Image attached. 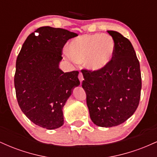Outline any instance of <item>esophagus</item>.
Masks as SVG:
<instances>
[{
  "mask_svg": "<svg viewBox=\"0 0 157 157\" xmlns=\"http://www.w3.org/2000/svg\"><path fill=\"white\" fill-rule=\"evenodd\" d=\"M78 78H79V80H80V83H81V82H82V81L84 80V79H83V75H82V73H80V74H79V75H78Z\"/></svg>",
  "mask_w": 157,
  "mask_h": 157,
  "instance_id": "esophagus-1",
  "label": "esophagus"
}]
</instances>
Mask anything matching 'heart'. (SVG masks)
Returning a JSON list of instances; mask_svg holds the SVG:
<instances>
[{
	"label": "heart",
	"instance_id": "obj_1",
	"mask_svg": "<svg viewBox=\"0 0 157 157\" xmlns=\"http://www.w3.org/2000/svg\"><path fill=\"white\" fill-rule=\"evenodd\" d=\"M115 52L114 40L106 34L80 35L71 40L65 54L70 60L84 63L91 71H98L107 66Z\"/></svg>",
	"mask_w": 157,
	"mask_h": 157
}]
</instances>
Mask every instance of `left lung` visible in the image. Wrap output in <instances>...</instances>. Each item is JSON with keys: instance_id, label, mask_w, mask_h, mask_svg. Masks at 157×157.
<instances>
[{"instance_id": "1", "label": "left lung", "mask_w": 157, "mask_h": 157, "mask_svg": "<svg viewBox=\"0 0 157 157\" xmlns=\"http://www.w3.org/2000/svg\"><path fill=\"white\" fill-rule=\"evenodd\" d=\"M115 44L113 59L98 71L81 70L91 120L100 127L120 125L139 105L142 89L140 62L128 39L107 31Z\"/></svg>"}]
</instances>
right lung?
<instances>
[{"mask_svg":"<svg viewBox=\"0 0 157 157\" xmlns=\"http://www.w3.org/2000/svg\"><path fill=\"white\" fill-rule=\"evenodd\" d=\"M77 36L63 29L40 27L27 37L17 57L14 81L17 102L27 117L44 128L63 125V106L80 85L79 71L64 73L59 68L64 45Z\"/></svg>","mask_w":157,"mask_h":157,"instance_id":"obj_1","label":"right lung"}]
</instances>
